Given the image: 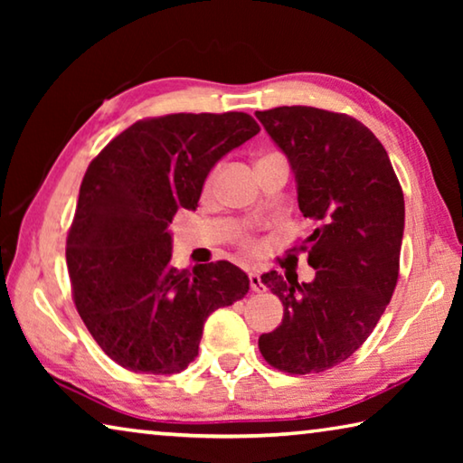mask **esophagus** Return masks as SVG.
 I'll list each match as a JSON object with an SVG mask.
<instances>
[{
  "label": "esophagus",
  "mask_w": 463,
  "mask_h": 463,
  "mask_svg": "<svg viewBox=\"0 0 463 463\" xmlns=\"http://www.w3.org/2000/svg\"><path fill=\"white\" fill-rule=\"evenodd\" d=\"M249 286H250V289H253V292H265V286H263V281H261V276H260V271H249Z\"/></svg>",
  "instance_id": "34e87169"
}]
</instances>
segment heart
<instances>
[{
  "instance_id": "obj_1",
  "label": "heart",
  "mask_w": 463,
  "mask_h": 463,
  "mask_svg": "<svg viewBox=\"0 0 463 463\" xmlns=\"http://www.w3.org/2000/svg\"><path fill=\"white\" fill-rule=\"evenodd\" d=\"M213 177H214V174H213V175H208V179H206V187H208L210 184H213ZM245 245H250V242H249V241H245Z\"/></svg>"
}]
</instances>
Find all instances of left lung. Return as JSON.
Here are the masks:
<instances>
[{
	"label": "left lung",
	"mask_w": 463,
	"mask_h": 463,
	"mask_svg": "<svg viewBox=\"0 0 463 463\" xmlns=\"http://www.w3.org/2000/svg\"><path fill=\"white\" fill-rule=\"evenodd\" d=\"M255 116L288 156L300 213L317 224L307 239L317 269L310 284L278 271L261 276L284 304V318L260 336V351L279 372L318 373L362 347L394 294L402 187L386 148L347 114L281 106Z\"/></svg>",
	"instance_id": "1"
}]
</instances>
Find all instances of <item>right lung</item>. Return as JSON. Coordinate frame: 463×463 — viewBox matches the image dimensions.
<instances>
[{
	"label": "right lung",
	"mask_w": 463,
	"mask_h": 463,
	"mask_svg": "<svg viewBox=\"0 0 463 463\" xmlns=\"http://www.w3.org/2000/svg\"><path fill=\"white\" fill-rule=\"evenodd\" d=\"M260 132L245 112L138 120L90 163L67 237L75 308L101 351L138 373H179L216 308L249 292L229 261L171 268L169 224L195 210L218 161Z\"/></svg>",
	"instance_id": "right-lung-1"
}]
</instances>
